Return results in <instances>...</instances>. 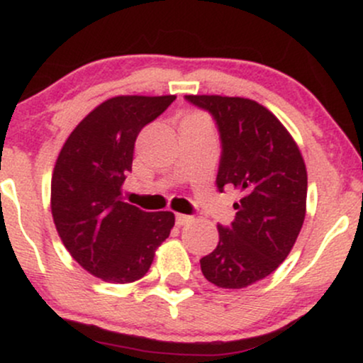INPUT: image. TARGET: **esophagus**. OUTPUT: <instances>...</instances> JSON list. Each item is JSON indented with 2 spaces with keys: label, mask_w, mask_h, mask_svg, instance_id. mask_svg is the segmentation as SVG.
<instances>
[{
  "label": "esophagus",
  "mask_w": 363,
  "mask_h": 363,
  "mask_svg": "<svg viewBox=\"0 0 363 363\" xmlns=\"http://www.w3.org/2000/svg\"><path fill=\"white\" fill-rule=\"evenodd\" d=\"M191 222H193V216L182 215V213H177L176 215V223L179 225V227H184V225L191 223Z\"/></svg>",
  "instance_id": "esophagus-1"
}]
</instances>
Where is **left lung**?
<instances>
[{
	"instance_id": "obj_1",
	"label": "left lung",
	"mask_w": 363,
	"mask_h": 363,
	"mask_svg": "<svg viewBox=\"0 0 363 363\" xmlns=\"http://www.w3.org/2000/svg\"><path fill=\"white\" fill-rule=\"evenodd\" d=\"M213 116L222 138L216 187H234L230 227L218 225V245L201 257L205 278L220 289H245L272 274L289 256L306 218L307 170L295 140L256 101L186 95Z\"/></svg>"
}]
</instances>
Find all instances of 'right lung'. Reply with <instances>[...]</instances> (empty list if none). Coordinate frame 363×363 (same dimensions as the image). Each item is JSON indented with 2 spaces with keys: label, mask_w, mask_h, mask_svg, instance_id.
<instances>
[{
  "label": "right lung",
  "mask_w": 363,
  "mask_h": 363,
  "mask_svg": "<svg viewBox=\"0 0 363 363\" xmlns=\"http://www.w3.org/2000/svg\"><path fill=\"white\" fill-rule=\"evenodd\" d=\"M174 101L176 95L107 99L78 123L57 155L54 225L73 259L104 281L143 278L176 222L172 211L148 213L121 201L136 136Z\"/></svg>",
  "instance_id": "add662e5"
}]
</instances>
